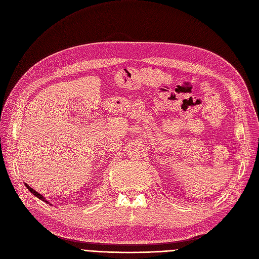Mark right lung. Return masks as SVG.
<instances>
[{"instance_id": "obj_1", "label": "right lung", "mask_w": 259, "mask_h": 259, "mask_svg": "<svg viewBox=\"0 0 259 259\" xmlns=\"http://www.w3.org/2000/svg\"><path fill=\"white\" fill-rule=\"evenodd\" d=\"M26 187H27V188H28V189L30 190V192H32V193H33V194L35 195V197H36V198H38V199H41L42 201H44V202H46V203H49L48 201H46V200H45V198L43 197V195H41L40 193H38V192H36L35 190H33V189H32V188H31L30 186H28L27 184H26Z\"/></svg>"}]
</instances>
